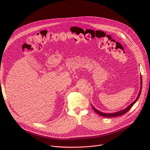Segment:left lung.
Here are the masks:
<instances>
[{"label": "left lung", "mask_w": 150, "mask_h": 150, "mask_svg": "<svg viewBox=\"0 0 150 150\" xmlns=\"http://www.w3.org/2000/svg\"><path fill=\"white\" fill-rule=\"evenodd\" d=\"M142 78L141 77V89H140V91H139V93L138 94V96L137 99L133 103H132L129 106H128L127 108H126L123 110L119 111L118 112H116V113H104L100 112V111H98L97 109H96L93 105H92V108L93 109L94 112L96 113H97L98 115H100V116H101L103 117H117V116H121V115H123L125 114L126 113H127L128 111H129L132 108V107L134 105V104L137 102V101L139 98V97L140 96V94H141V90H142Z\"/></svg>", "instance_id": "left-lung-1"}]
</instances>
